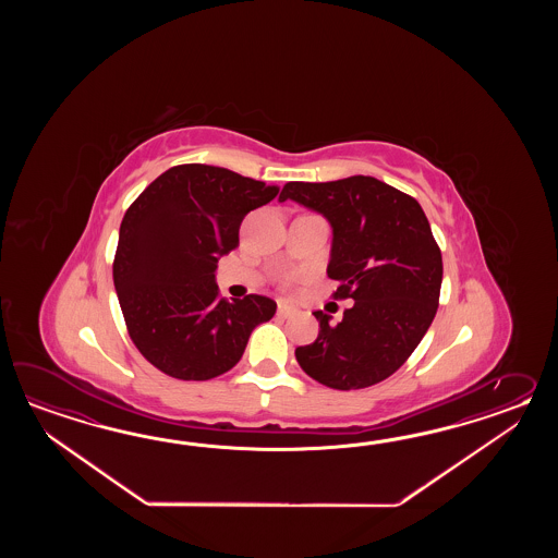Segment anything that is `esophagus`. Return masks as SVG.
<instances>
[{
    "mask_svg": "<svg viewBox=\"0 0 558 558\" xmlns=\"http://www.w3.org/2000/svg\"><path fill=\"white\" fill-rule=\"evenodd\" d=\"M277 315L287 319V317L295 315V308L289 307V305H284V303H279V305H277Z\"/></svg>",
    "mask_w": 558,
    "mask_h": 558,
    "instance_id": "1",
    "label": "esophagus"
}]
</instances>
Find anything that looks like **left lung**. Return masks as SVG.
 <instances>
[{
	"label": "left lung",
	"mask_w": 558,
	"mask_h": 558,
	"mask_svg": "<svg viewBox=\"0 0 558 558\" xmlns=\"http://www.w3.org/2000/svg\"><path fill=\"white\" fill-rule=\"evenodd\" d=\"M332 227L327 275L335 299H353L343 319L315 311L319 337L296 347V363L320 385L351 391L391 377L415 351L439 307L442 257L427 215L411 195L367 175L284 185Z\"/></svg>",
	"instance_id": "left-lung-1"
}]
</instances>
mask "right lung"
Listing matches in <instances>:
<instances>
[{"label": "right lung", "mask_w": 558, "mask_h": 558, "mask_svg": "<svg viewBox=\"0 0 558 558\" xmlns=\"http://www.w3.org/2000/svg\"><path fill=\"white\" fill-rule=\"evenodd\" d=\"M277 185L226 167L167 169L131 203L119 227L113 283L131 341L154 367L209 380L235 367L251 332L275 315L263 295L219 296L215 269L239 245L243 217Z\"/></svg>", "instance_id": "1"}]
</instances>
